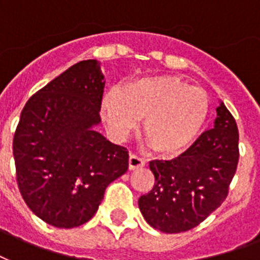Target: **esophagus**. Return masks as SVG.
I'll return each mask as SVG.
<instances>
[{"mask_svg":"<svg viewBox=\"0 0 260 260\" xmlns=\"http://www.w3.org/2000/svg\"><path fill=\"white\" fill-rule=\"evenodd\" d=\"M145 166V160L140 157L138 155H134L132 153L130 157H128V169L130 170H137V169H141Z\"/></svg>","mask_w":260,"mask_h":260,"instance_id":"esophagus-1","label":"esophagus"}]
</instances>
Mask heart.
<instances>
[{
  "mask_svg": "<svg viewBox=\"0 0 260 260\" xmlns=\"http://www.w3.org/2000/svg\"><path fill=\"white\" fill-rule=\"evenodd\" d=\"M208 112L207 93L174 77H146L111 91L103 114L115 134L122 136L144 116L142 130L153 151L175 156L196 140Z\"/></svg>",
  "mask_w": 260,
  "mask_h": 260,
  "instance_id": "b5f03b06",
  "label": "heart"
}]
</instances>
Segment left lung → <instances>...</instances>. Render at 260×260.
I'll use <instances>...</instances> for the list:
<instances>
[{
    "mask_svg": "<svg viewBox=\"0 0 260 260\" xmlns=\"http://www.w3.org/2000/svg\"><path fill=\"white\" fill-rule=\"evenodd\" d=\"M239 163L236 120L219 103L214 128L173 160H152L155 185L138 199L145 220L163 233H181L200 225L223 203Z\"/></svg>",
    "mask_w": 260,
    "mask_h": 260,
    "instance_id": "obj_1",
    "label": "left lung"
}]
</instances>
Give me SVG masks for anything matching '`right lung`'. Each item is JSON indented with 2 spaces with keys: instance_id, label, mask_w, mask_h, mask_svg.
I'll list each match as a JSON object with an SVG mask.
<instances>
[{
  "instance_id": "obj_1",
  "label": "right lung",
  "mask_w": 260,
  "mask_h": 260,
  "mask_svg": "<svg viewBox=\"0 0 260 260\" xmlns=\"http://www.w3.org/2000/svg\"><path fill=\"white\" fill-rule=\"evenodd\" d=\"M100 61L74 64L37 91L13 137L17 186L31 211L71 229L93 218L109 183L128 169V151L95 132L101 122Z\"/></svg>"
}]
</instances>
